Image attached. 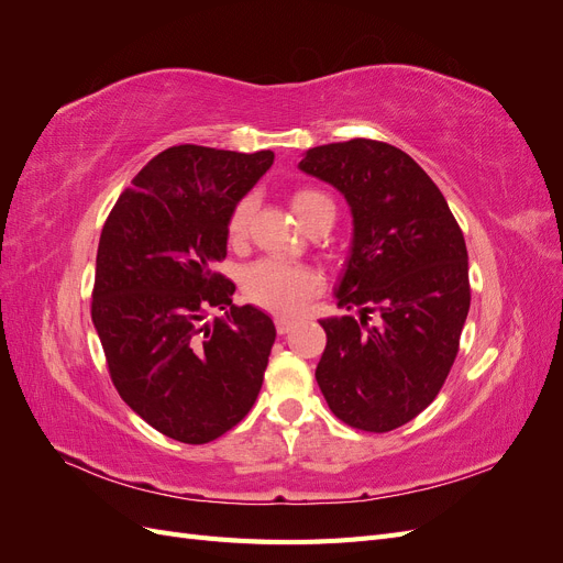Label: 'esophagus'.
<instances>
[{
    "mask_svg": "<svg viewBox=\"0 0 563 563\" xmlns=\"http://www.w3.org/2000/svg\"><path fill=\"white\" fill-rule=\"evenodd\" d=\"M294 319H288V317H277L275 319V327H277V333L279 335H284V333H288V331H291L294 329Z\"/></svg>",
    "mask_w": 563,
    "mask_h": 563,
    "instance_id": "34e87169",
    "label": "esophagus"
}]
</instances>
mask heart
I'll return each mask as SVG.
<instances>
[{
  "label": "heart",
  "instance_id": "1",
  "mask_svg": "<svg viewBox=\"0 0 563 563\" xmlns=\"http://www.w3.org/2000/svg\"><path fill=\"white\" fill-rule=\"evenodd\" d=\"M251 209V199H242L232 209L228 220V236L232 244H240L246 236ZM291 209L302 228H308L314 218H327L329 223H333L335 216L333 201L317 190L296 192L291 199ZM242 286L246 298L258 305V308H265L275 314H294L302 308L305 300L319 291L321 279L308 265L265 258L244 269Z\"/></svg>",
  "mask_w": 563,
  "mask_h": 563
}]
</instances>
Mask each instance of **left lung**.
Instances as JSON below:
<instances>
[{"instance_id":"left-lung-1","label":"left lung","mask_w":563,"mask_h":563,"mask_svg":"<svg viewBox=\"0 0 563 563\" xmlns=\"http://www.w3.org/2000/svg\"><path fill=\"white\" fill-rule=\"evenodd\" d=\"M298 168L335 187L352 213L333 296L360 319H319V389L352 428L397 430L434 401L457 354L470 312L463 232L432 178L395 145H319Z\"/></svg>"}]
</instances>
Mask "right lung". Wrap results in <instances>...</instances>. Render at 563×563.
Returning a JSON list of instances; mask_svg holds the SVG:
<instances>
[{"label":"right lung","mask_w":563,"mask_h":563,"mask_svg":"<svg viewBox=\"0 0 563 563\" xmlns=\"http://www.w3.org/2000/svg\"><path fill=\"white\" fill-rule=\"evenodd\" d=\"M275 162L201 145L168 147L117 199L100 232L91 319L112 383L133 413L183 444H209L258 397L277 329L232 305L216 275L228 220ZM207 307L223 320L199 324Z\"/></svg>","instance_id":"add662e5"}]
</instances>
